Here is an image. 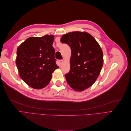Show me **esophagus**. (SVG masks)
Listing matches in <instances>:
<instances>
[{"label":"esophagus","mask_w":131,"mask_h":131,"mask_svg":"<svg viewBox=\"0 0 131 131\" xmlns=\"http://www.w3.org/2000/svg\"><path fill=\"white\" fill-rule=\"evenodd\" d=\"M59 63H60V64H62V63L64 62V61H63V59H61V60L59 61Z\"/></svg>","instance_id":"1"}]
</instances>
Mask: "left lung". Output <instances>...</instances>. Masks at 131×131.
I'll return each mask as SVG.
<instances>
[{"label": "left lung", "instance_id": "8db88e82", "mask_svg": "<svg viewBox=\"0 0 131 131\" xmlns=\"http://www.w3.org/2000/svg\"><path fill=\"white\" fill-rule=\"evenodd\" d=\"M62 43L71 49L70 69L65 75L73 90L82 91L92 86L98 78L103 64V54L99 43L89 33L73 31L62 35Z\"/></svg>", "mask_w": 131, "mask_h": 131}]
</instances>
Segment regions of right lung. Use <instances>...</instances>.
I'll return each instance as SVG.
<instances>
[{
	"label": "right lung",
	"mask_w": 131,
	"mask_h": 131,
	"mask_svg": "<svg viewBox=\"0 0 131 131\" xmlns=\"http://www.w3.org/2000/svg\"><path fill=\"white\" fill-rule=\"evenodd\" d=\"M53 35L30 37L19 45L16 60L19 76L34 89L45 88L52 78V73L58 68L52 46Z\"/></svg>",
	"instance_id": "right-lung-1"
}]
</instances>
